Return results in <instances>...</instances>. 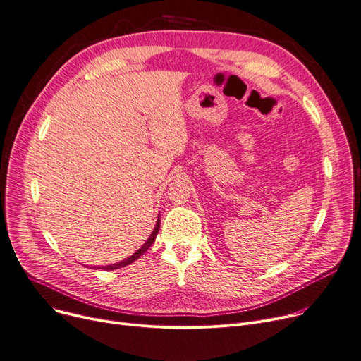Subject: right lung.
<instances>
[{
  "label": "right lung",
  "mask_w": 361,
  "mask_h": 361,
  "mask_svg": "<svg viewBox=\"0 0 361 361\" xmlns=\"http://www.w3.org/2000/svg\"><path fill=\"white\" fill-rule=\"evenodd\" d=\"M159 224H161V221H159V218H158V221H157V225H155V229H154V232L151 233V236L148 238V241L143 244L133 255H130L129 258H126V259H123V261H120V262H116V264H110V266H103L102 269L103 270H116V269H120V267H125V266H128V264H130V262H133V261H136L142 254H145L148 250H149V247L155 243V238H157V233H158V231H159Z\"/></svg>",
  "instance_id": "add662e5"
}]
</instances>
